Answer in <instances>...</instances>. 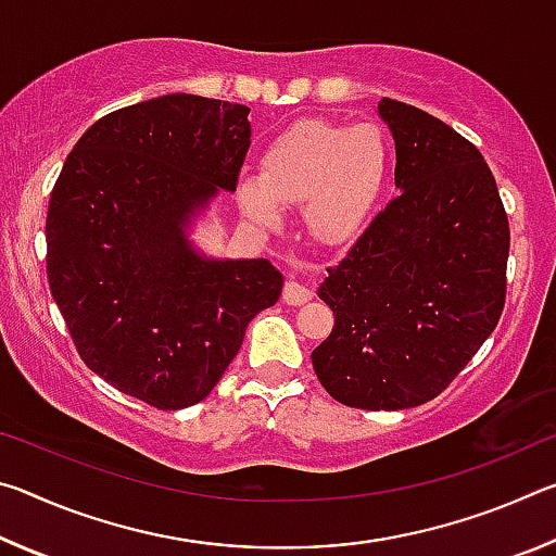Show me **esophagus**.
<instances>
[{"label":"esophagus","mask_w":556,"mask_h":556,"mask_svg":"<svg viewBox=\"0 0 556 556\" xmlns=\"http://www.w3.org/2000/svg\"><path fill=\"white\" fill-rule=\"evenodd\" d=\"M312 299H314L312 287L301 285V281H296V279L287 281V287H285V301H287L289 306H301V304H306V301H312Z\"/></svg>","instance_id":"1"}]
</instances>
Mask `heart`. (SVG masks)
<instances>
[{"instance_id":"obj_1","label":"heart","mask_w":556,"mask_h":556,"mask_svg":"<svg viewBox=\"0 0 556 556\" xmlns=\"http://www.w3.org/2000/svg\"><path fill=\"white\" fill-rule=\"evenodd\" d=\"M388 166L390 149L380 127L304 119L271 139L260 176L240 178L235 193L242 213L267 230L281 225L279 203H304L314 238L336 244L368 218Z\"/></svg>"}]
</instances>
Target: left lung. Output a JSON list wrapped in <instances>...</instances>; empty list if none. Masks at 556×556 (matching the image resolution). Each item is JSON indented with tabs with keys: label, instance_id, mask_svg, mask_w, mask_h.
Returning a JSON list of instances; mask_svg holds the SVG:
<instances>
[{
	"label": "left lung",
	"instance_id": "8db88e82",
	"mask_svg": "<svg viewBox=\"0 0 556 556\" xmlns=\"http://www.w3.org/2000/svg\"><path fill=\"white\" fill-rule=\"evenodd\" d=\"M378 110L402 191L328 267L318 296L336 324L312 363L345 407L394 412L439 397L495 331L510 225L476 144L407 102Z\"/></svg>",
	"mask_w": 556,
	"mask_h": 556
}]
</instances>
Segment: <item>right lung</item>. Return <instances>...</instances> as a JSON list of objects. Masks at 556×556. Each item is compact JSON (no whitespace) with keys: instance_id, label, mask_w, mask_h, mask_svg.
I'll list each match as a JSON object with an SVG mask.
<instances>
[{"instance_id":"1","label":"right lung","mask_w":556,"mask_h":556,"mask_svg":"<svg viewBox=\"0 0 556 556\" xmlns=\"http://www.w3.org/2000/svg\"><path fill=\"white\" fill-rule=\"evenodd\" d=\"M248 112L186 92L110 112L51 191L46 275L75 351L154 409L208 397L285 285L267 260H203L184 235L193 208L238 188Z\"/></svg>"}]
</instances>
